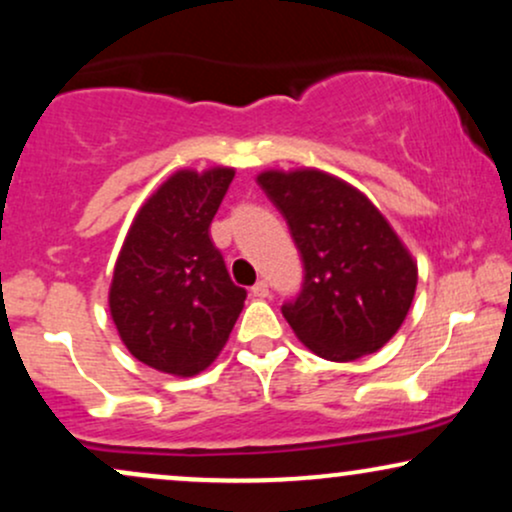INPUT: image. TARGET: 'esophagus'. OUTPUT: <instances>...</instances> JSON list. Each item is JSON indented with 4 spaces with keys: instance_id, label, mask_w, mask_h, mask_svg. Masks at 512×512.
I'll return each instance as SVG.
<instances>
[{
    "instance_id": "obj_1",
    "label": "esophagus",
    "mask_w": 512,
    "mask_h": 512,
    "mask_svg": "<svg viewBox=\"0 0 512 512\" xmlns=\"http://www.w3.org/2000/svg\"><path fill=\"white\" fill-rule=\"evenodd\" d=\"M252 296H255V298H267L269 296V284H267V281H257V284L255 286H252Z\"/></svg>"
}]
</instances>
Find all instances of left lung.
I'll return each mask as SVG.
<instances>
[{
    "mask_svg": "<svg viewBox=\"0 0 512 512\" xmlns=\"http://www.w3.org/2000/svg\"><path fill=\"white\" fill-rule=\"evenodd\" d=\"M257 182L303 257V289L281 308L296 337L339 363L383 349L402 327L419 281L390 221L361 190L325 170H264Z\"/></svg>",
    "mask_w": 512,
    "mask_h": 512,
    "instance_id": "obj_1",
    "label": "left lung"
}]
</instances>
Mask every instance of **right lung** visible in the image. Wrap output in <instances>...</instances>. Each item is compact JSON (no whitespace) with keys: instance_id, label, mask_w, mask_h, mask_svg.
I'll list each match as a JSON object with an SVG mask.
<instances>
[{"instance_id":"1","label":"right lung","mask_w":512,"mask_h":512,"mask_svg":"<svg viewBox=\"0 0 512 512\" xmlns=\"http://www.w3.org/2000/svg\"><path fill=\"white\" fill-rule=\"evenodd\" d=\"M236 168H182L139 207L117 255L108 305L122 344L161 373L214 363L245 303L209 226Z\"/></svg>"}]
</instances>
